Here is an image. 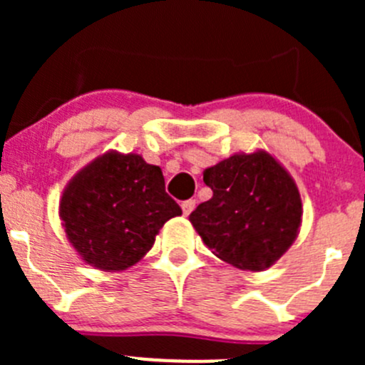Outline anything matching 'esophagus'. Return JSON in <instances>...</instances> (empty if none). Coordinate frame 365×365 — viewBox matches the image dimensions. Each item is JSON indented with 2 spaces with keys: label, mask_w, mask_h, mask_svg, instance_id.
Here are the masks:
<instances>
[{
  "label": "esophagus",
  "mask_w": 365,
  "mask_h": 365,
  "mask_svg": "<svg viewBox=\"0 0 365 365\" xmlns=\"http://www.w3.org/2000/svg\"><path fill=\"white\" fill-rule=\"evenodd\" d=\"M196 208V200H187L182 203V210H183V215H190V212Z\"/></svg>",
  "instance_id": "1"
}]
</instances>
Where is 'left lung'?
Returning a JSON list of instances; mask_svg holds the SVG:
<instances>
[{
	"label": "left lung",
	"mask_w": 365,
	"mask_h": 365,
	"mask_svg": "<svg viewBox=\"0 0 365 365\" xmlns=\"http://www.w3.org/2000/svg\"><path fill=\"white\" fill-rule=\"evenodd\" d=\"M203 180L213 196L189 220L220 259L242 270H263L295 242L300 194L274 157L233 155L206 169Z\"/></svg>",
	"instance_id": "obj_1"
}]
</instances>
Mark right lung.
<instances>
[{"label":"right lung","mask_w":365,"mask_h":365,"mask_svg":"<svg viewBox=\"0 0 365 365\" xmlns=\"http://www.w3.org/2000/svg\"><path fill=\"white\" fill-rule=\"evenodd\" d=\"M60 215L70 244L88 264L125 270L152 249L165 220L182 215V208L165 192L160 168L111 152L68 183Z\"/></svg>","instance_id":"obj_1"}]
</instances>
